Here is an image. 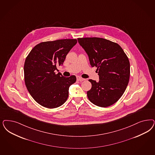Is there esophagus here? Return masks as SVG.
Segmentation results:
<instances>
[{
  "label": "esophagus",
  "mask_w": 155,
  "mask_h": 155,
  "mask_svg": "<svg viewBox=\"0 0 155 155\" xmlns=\"http://www.w3.org/2000/svg\"><path fill=\"white\" fill-rule=\"evenodd\" d=\"M76 79H77V80H78V81H83V80H85L84 79L81 78V77L79 76H78L76 77Z\"/></svg>",
  "instance_id": "obj_1"
}]
</instances>
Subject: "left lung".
Returning <instances> with one entry per match:
<instances>
[{
	"label": "left lung",
	"instance_id": "1",
	"mask_svg": "<svg viewBox=\"0 0 155 155\" xmlns=\"http://www.w3.org/2000/svg\"><path fill=\"white\" fill-rule=\"evenodd\" d=\"M88 56L90 64L97 67L99 81L90 79L88 99L94 104L107 107L121 97L129 82L130 61L118 44L100 38H78Z\"/></svg>",
	"mask_w": 155,
	"mask_h": 155
}]
</instances>
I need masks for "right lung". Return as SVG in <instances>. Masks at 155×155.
<instances>
[{"mask_svg": "<svg viewBox=\"0 0 155 155\" xmlns=\"http://www.w3.org/2000/svg\"><path fill=\"white\" fill-rule=\"evenodd\" d=\"M77 43L76 39L41 42L35 45L26 58L24 65L25 85L30 95L40 105L55 108L63 105L68 97L75 75L65 78L55 71L62 65L66 55Z\"/></svg>", "mask_w": 155, "mask_h": 155, "instance_id": "1", "label": "right lung"}]
</instances>
